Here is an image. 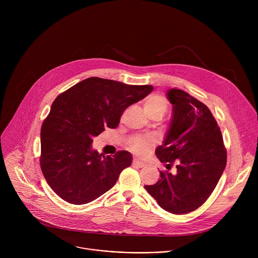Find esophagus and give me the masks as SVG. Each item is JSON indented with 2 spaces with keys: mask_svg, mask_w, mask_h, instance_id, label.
Instances as JSON below:
<instances>
[{
  "mask_svg": "<svg viewBox=\"0 0 258 258\" xmlns=\"http://www.w3.org/2000/svg\"><path fill=\"white\" fill-rule=\"evenodd\" d=\"M133 165L136 166V167H144V166H145L144 163H142V162H140V161H137V160H134V161H133Z\"/></svg>",
  "mask_w": 258,
  "mask_h": 258,
  "instance_id": "1",
  "label": "esophagus"
}]
</instances>
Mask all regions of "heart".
Masks as SVG:
<instances>
[{"label":"heart","instance_id":"obj_1","mask_svg":"<svg viewBox=\"0 0 258 258\" xmlns=\"http://www.w3.org/2000/svg\"><path fill=\"white\" fill-rule=\"evenodd\" d=\"M168 108V102L166 98L162 95H152L147 99L144 103L145 112L149 117L153 115H158L162 117ZM154 141L151 137L138 136L130 141V149L139 156L145 155L148 152L150 147L153 145Z\"/></svg>","mask_w":258,"mask_h":258}]
</instances>
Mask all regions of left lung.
<instances>
[{
  "mask_svg": "<svg viewBox=\"0 0 258 258\" xmlns=\"http://www.w3.org/2000/svg\"><path fill=\"white\" fill-rule=\"evenodd\" d=\"M172 105L168 131L155 154L166 168L159 180L145 189L164 210L185 214L200 207L211 195L227 164L222 133L208 107L185 91L170 89Z\"/></svg>",
  "mask_w": 258,
  "mask_h": 258,
  "instance_id": "8db88e82",
  "label": "left lung"
}]
</instances>
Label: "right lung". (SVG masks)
<instances>
[{"label": "right lung", "mask_w": 258, "mask_h": 258, "mask_svg": "<svg viewBox=\"0 0 258 258\" xmlns=\"http://www.w3.org/2000/svg\"><path fill=\"white\" fill-rule=\"evenodd\" d=\"M153 86L89 78L60 94L41 130V168L52 190L71 204H87L111 189L132 164L127 151L103 156L92 147L106 127L115 128L124 110Z\"/></svg>", "instance_id": "1"}]
</instances>
